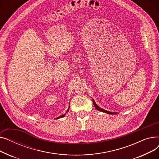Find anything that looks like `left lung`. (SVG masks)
<instances>
[{
	"label": "left lung",
	"mask_w": 159,
	"mask_h": 159,
	"mask_svg": "<svg viewBox=\"0 0 159 159\" xmlns=\"http://www.w3.org/2000/svg\"><path fill=\"white\" fill-rule=\"evenodd\" d=\"M92 101H93V105H94V106L95 107V108L96 109L98 110V111H102V112H104V113H107V114H111V115H113V114H115V113H117L116 112H111V111H107V110H103V109H102V108H101L99 106H98L97 104H96V103L95 102V101H94V100L93 99H92Z\"/></svg>",
	"instance_id": "8db88e82"
}]
</instances>
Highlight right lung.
I'll return each mask as SVG.
<instances>
[{
    "mask_svg": "<svg viewBox=\"0 0 159 159\" xmlns=\"http://www.w3.org/2000/svg\"><path fill=\"white\" fill-rule=\"evenodd\" d=\"M69 109H70V106H69V108H68V110H67V113H68V112L69 111ZM65 115H66V114L62 115H61V116H58V117H57V119H60V118H62V117H64V116H65Z\"/></svg>",
    "mask_w": 159,
    "mask_h": 159,
    "instance_id": "1",
    "label": "right lung"
}]
</instances>
